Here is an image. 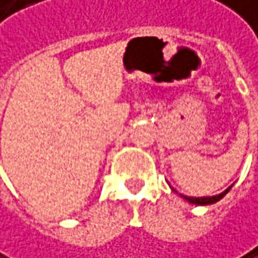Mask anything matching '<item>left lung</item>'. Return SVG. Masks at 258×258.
I'll return each instance as SVG.
<instances>
[{
  "label": "left lung",
  "mask_w": 258,
  "mask_h": 258,
  "mask_svg": "<svg viewBox=\"0 0 258 258\" xmlns=\"http://www.w3.org/2000/svg\"><path fill=\"white\" fill-rule=\"evenodd\" d=\"M233 186V184H232ZM232 186H229L224 192H222L220 195H214V197H201V198H195V197H183V198L186 199V201H189L190 204H195V205H210V204H216V202H219L220 199L232 189Z\"/></svg>",
  "instance_id": "1"
}]
</instances>
